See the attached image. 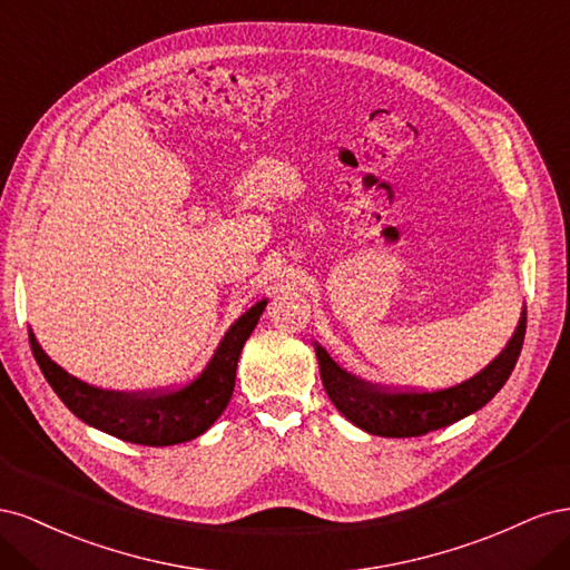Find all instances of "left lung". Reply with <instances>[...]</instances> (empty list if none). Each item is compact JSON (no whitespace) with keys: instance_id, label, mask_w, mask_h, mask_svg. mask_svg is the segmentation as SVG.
<instances>
[{"instance_id":"1","label":"left lung","mask_w":570,"mask_h":570,"mask_svg":"<svg viewBox=\"0 0 570 570\" xmlns=\"http://www.w3.org/2000/svg\"><path fill=\"white\" fill-rule=\"evenodd\" d=\"M525 337V312L521 314L515 333L494 361L469 381L454 387L421 392V390H385L358 381L342 371L321 344L316 356L321 366L323 387L344 419L371 435L381 438H419L444 425H452L469 413L485 406L504 387L519 361Z\"/></svg>"}]
</instances>
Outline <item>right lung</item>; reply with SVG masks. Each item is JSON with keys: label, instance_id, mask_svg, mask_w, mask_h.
Here are the masks:
<instances>
[{"label": "right lung", "instance_id": "1", "mask_svg": "<svg viewBox=\"0 0 570 570\" xmlns=\"http://www.w3.org/2000/svg\"><path fill=\"white\" fill-rule=\"evenodd\" d=\"M264 308L266 299L256 302L249 312L228 327L209 364L204 366L195 381L159 392L128 394L92 387L57 366L45 354L32 331L28 335L32 354H36L47 383L82 423L124 442L168 446L199 438L228 406L235 387L237 358L243 354L245 342L256 327L258 316L264 314Z\"/></svg>", "mask_w": 570, "mask_h": 570}]
</instances>
